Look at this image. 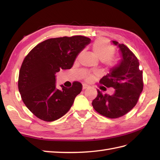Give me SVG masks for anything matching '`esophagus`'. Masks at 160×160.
Segmentation results:
<instances>
[{"instance_id": "obj_1", "label": "esophagus", "mask_w": 160, "mask_h": 160, "mask_svg": "<svg viewBox=\"0 0 160 160\" xmlns=\"http://www.w3.org/2000/svg\"><path fill=\"white\" fill-rule=\"evenodd\" d=\"M89 87L87 85V84H82V89H88V88H89Z\"/></svg>"}]
</instances>
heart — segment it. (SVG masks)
<instances>
[{"label": "heart", "instance_id": "heart-1", "mask_svg": "<svg viewBox=\"0 0 160 160\" xmlns=\"http://www.w3.org/2000/svg\"><path fill=\"white\" fill-rule=\"evenodd\" d=\"M92 52L98 59L106 63L107 67L113 69L117 65V63L110 60L115 53L113 47L110 45L106 40L98 39L94 42L92 45Z\"/></svg>", "mask_w": 160, "mask_h": 160}]
</instances>
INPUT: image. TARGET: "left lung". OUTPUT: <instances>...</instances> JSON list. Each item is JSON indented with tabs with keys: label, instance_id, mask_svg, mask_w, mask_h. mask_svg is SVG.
<instances>
[{
	"label": "left lung",
	"instance_id": "1",
	"mask_svg": "<svg viewBox=\"0 0 160 160\" xmlns=\"http://www.w3.org/2000/svg\"><path fill=\"white\" fill-rule=\"evenodd\" d=\"M111 42L118 46L122 58L116 67L101 78L100 83L103 85L102 90H106L105 86L111 87L114 93L111 96L103 94L98 89V96L92 105L104 116L117 118L127 114L136 105L143 90V72L139 69L140 63L136 56L127 46L114 40Z\"/></svg>",
	"mask_w": 160,
	"mask_h": 160
}]
</instances>
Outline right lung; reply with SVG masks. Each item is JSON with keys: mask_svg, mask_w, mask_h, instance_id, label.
I'll return each mask as SVG.
<instances>
[{"mask_svg": "<svg viewBox=\"0 0 160 160\" xmlns=\"http://www.w3.org/2000/svg\"><path fill=\"white\" fill-rule=\"evenodd\" d=\"M91 39L82 36L50 38L30 52L20 67L18 90L25 106L37 118L52 122L65 115L82 91L74 82L69 89L56 88V73L73 67L77 56Z\"/></svg>", "mask_w": 160, "mask_h": 160, "instance_id": "1", "label": "right lung"}]
</instances>
